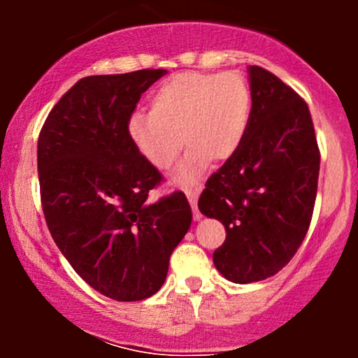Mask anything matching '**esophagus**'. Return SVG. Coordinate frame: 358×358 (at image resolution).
Here are the masks:
<instances>
[{"label":"esophagus","instance_id":"1","mask_svg":"<svg viewBox=\"0 0 358 358\" xmlns=\"http://www.w3.org/2000/svg\"><path fill=\"white\" fill-rule=\"evenodd\" d=\"M187 199H188V202H190L192 208H193V219H195V220L202 219V213H200L199 208H196V200H199V192H196V190H187Z\"/></svg>","mask_w":358,"mask_h":358}]
</instances>
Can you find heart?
I'll use <instances>...</instances> for the list:
<instances>
[{"instance_id": "b5f03b06", "label": "heart", "mask_w": 358, "mask_h": 358, "mask_svg": "<svg viewBox=\"0 0 358 358\" xmlns=\"http://www.w3.org/2000/svg\"><path fill=\"white\" fill-rule=\"evenodd\" d=\"M151 114L129 121V138L150 165L168 170L184 141L188 153L173 175L182 187L193 185L210 159L236 155L250 121L249 82L239 72H180L166 79L150 99Z\"/></svg>"}]
</instances>
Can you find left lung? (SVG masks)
Instances as JSON below:
<instances>
[{"instance_id": "left-lung-1", "label": "left lung", "mask_w": 358, "mask_h": 358, "mask_svg": "<svg viewBox=\"0 0 358 358\" xmlns=\"http://www.w3.org/2000/svg\"><path fill=\"white\" fill-rule=\"evenodd\" d=\"M250 121L244 141L205 183L203 215L225 227L213 264L232 282L262 281L293 259L310 229L320 150L310 109L266 69L249 67Z\"/></svg>"}]
</instances>
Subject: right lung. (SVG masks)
<instances>
[{
  "mask_svg": "<svg viewBox=\"0 0 358 358\" xmlns=\"http://www.w3.org/2000/svg\"><path fill=\"white\" fill-rule=\"evenodd\" d=\"M165 73L84 77L53 106L38 136L48 231L73 271L116 301L153 296L192 224L183 192L148 200L163 176L129 138L141 94Z\"/></svg>",
  "mask_w": 358,
  "mask_h": 358,
  "instance_id": "1",
  "label": "right lung"
}]
</instances>
